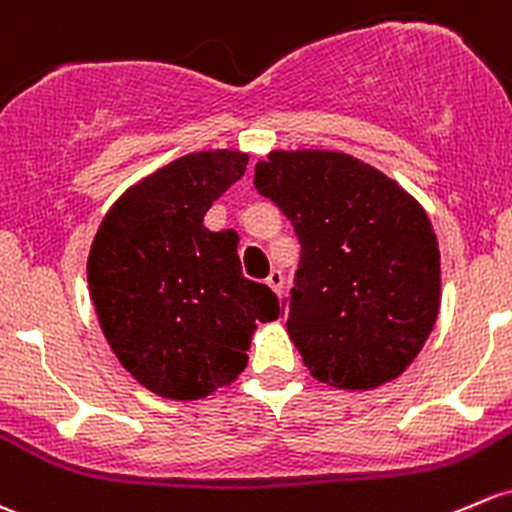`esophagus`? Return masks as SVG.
Listing matches in <instances>:
<instances>
[{
  "label": "esophagus",
  "instance_id": "esophagus-1",
  "mask_svg": "<svg viewBox=\"0 0 512 512\" xmlns=\"http://www.w3.org/2000/svg\"><path fill=\"white\" fill-rule=\"evenodd\" d=\"M267 287L272 289L274 294H282V289H284V274L279 272V270H272L270 274H267Z\"/></svg>",
  "mask_w": 512,
  "mask_h": 512
}]
</instances>
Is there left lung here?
<instances>
[{
  "label": "left lung",
  "mask_w": 512,
  "mask_h": 512,
  "mask_svg": "<svg viewBox=\"0 0 512 512\" xmlns=\"http://www.w3.org/2000/svg\"><path fill=\"white\" fill-rule=\"evenodd\" d=\"M255 188L301 242L287 331L309 373L338 390L405 373L441 304L439 242L417 198L328 149H274L257 161Z\"/></svg>",
  "instance_id": "obj_1"
}]
</instances>
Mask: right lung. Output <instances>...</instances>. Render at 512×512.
<instances>
[{"label":"right lung","mask_w":512,"mask_h":512,"mask_svg":"<svg viewBox=\"0 0 512 512\" xmlns=\"http://www.w3.org/2000/svg\"><path fill=\"white\" fill-rule=\"evenodd\" d=\"M247 154L193 152L129 186L102 218L88 257L100 328L125 370L169 400H201L245 370L270 287L242 277L238 235L203 215L245 174Z\"/></svg>","instance_id":"add662e5"}]
</instances>
